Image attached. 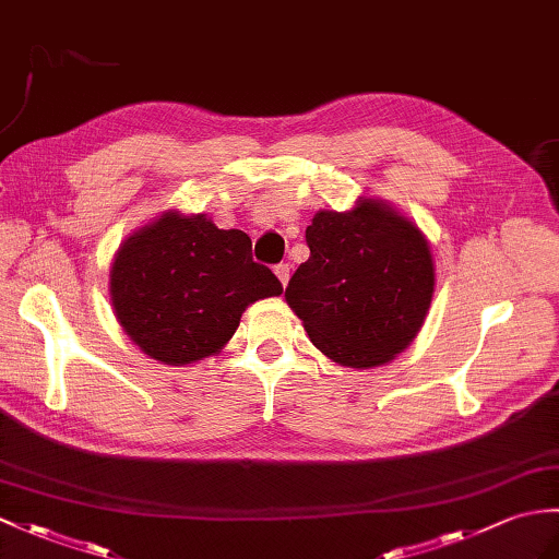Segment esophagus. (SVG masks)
<instances>
[{
  "instance_id": "34e87169",
  "label": "esophagus",
  "mask_w": 559,
  "mask_h": 559,
  "mask_svg": "<svg viewBox=\"0 0 559 559\" xmlns=\"http://www.w3.org/2000/svg\"><path fill=\"white\" fill-rule=\"evenodd\" d=\"M274 274L278 276L281 285L285 288V285H288V281H290V264H278V266L274 269Z\"/></svg>"
}]
</instances>
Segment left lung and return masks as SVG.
I'll return each instance as SVG.
<instances>
[{"mask_svg": "<svg viewBox=\"0 0 559 559\" xmlns=\"http://www.w3.org/2000/svg\"><path fill=\"white\" fill-rule=\"evenodd\" d=\"M309 259L285 302L323 355L349 369L395 359L424 326L436 290L431 245L391 202L359 198L321 210L307 226Z\"/></svg>", "mask_w": 559, "mask_h": 559, "instance_id": "8db88e82", "label": "left lung"}]
</instances>
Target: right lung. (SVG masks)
<instances>
[{"mask_svg":"<svg viewBox=\"0 0 559 559\" xmlns=\"http://www.w3.org/2000/svg\"><path fill=\"white\" fill-rule=\"evenodd\" d=\"M281 293L271 269L252 262L248 233L178 210L133 230L109 271V300L121 329L168 367L218 355L242 311Z\"/></svg>","mask_w":559,"mask_h":559,"instance_id":"1","label":"right lung"}]
</instances>
